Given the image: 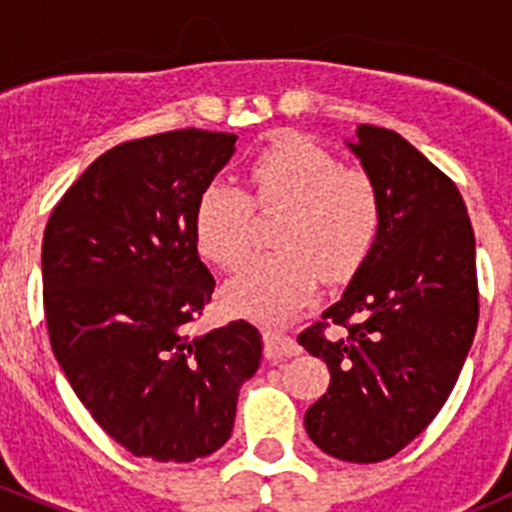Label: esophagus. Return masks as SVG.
<instances>
[{"label":"esophagus","mask_w":512,"mask_h":512,"mask_svg":"<svg viewBox=\"0 0 512 512\" xmlns=\"http://www.w3.org/2000/svg\"><path fill=\"white\" fill-rule=\"evenodd\" d=\"M262 339H265L267 359H285V356H297L299 352H302V347L297 344V339H292L289 334L277 332V329H265Z\"/></svg>","instance_id":"obj_1"}]
</instances>
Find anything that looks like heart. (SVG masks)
<instances>
[{"instance_id":"obj_1","label":"heart","mask_w":512,"mask_h":512,"mask_svg":"<svg viewBox=\"0 0 512 512\" xmlns=\"http://www.w3.org/2000/svg\"><path fill=\"white\" fill-rule=\"evenodd\" d=\"M247 185L250 195L225 180L205 185L193 213L195 242L215 265L232 267L250 245L252 203L285 210L277 223L282 250L247 257L225 285V302L260 322H287L309 302L319 277L344 280L369 255L381 220L379 193L364 170L342 168L297 133H282L255 153Z\"/></svg>"}]
</instances>
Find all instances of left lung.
I'll return each instance as SVG.
<instances>
[{
	"instance_id": "left-lung-1",
	"label": "left lung",
	"mask_w": 512,
	"mask_h": 512,
	"mask_svg": "<svg viewBox=\"0 0 512 512\" xmlns=\"http://www.w3.org/2000/svg\"><path fill=\"white\" fill-rule=\"evenodd\" d=\"M347 148L374 180L381 220L342 299L299 334L332 374L304 428L339 461L379 463L409 446L456 386L478 327L476 237L453 180L399 133L361 123ZM329 321L348 337L324 338Z\"/></svg>"
}]
</instances>
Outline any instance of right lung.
I'll return each instance as SVG.
<instances>
[{"label": "right lung", "instance_id": "obj_1", "mask_svg": "<svg viewBox=\"0 0 512 512\" xmlns=\"http://www.w3.org/2000/svg\"><path fill=\"white\" fill-rule=\"evenodd\" d=\"M232 133H158L98 156L41 245L51 349L94 421L138 458L190 463L225 446L262 359L250 322L190 337L215 280L198 257V195Z\"/></svg>", "mask_w": 512, "mask_h": 512}]
</instances>
